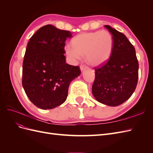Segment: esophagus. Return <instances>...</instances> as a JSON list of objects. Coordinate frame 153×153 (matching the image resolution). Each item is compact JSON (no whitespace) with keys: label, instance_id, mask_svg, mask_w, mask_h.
Wrapping results in <instances>:
<instances>
[{"label":"esophagus","instance_id":"obj_1","mask_svg":"<svg viewBox=\"0 0 153 153\" xmlns=\"http://www.w3.org/2000/svg\"><path fill=\"white\" fill-rule=\"evenodd\" d=\"M80 70L82 71H84V70H85V69H87V68H88V67L87 66H85V65H82V66H80Z\"/></svg>","mask_w":153,"mask_h":153}]
</instances>
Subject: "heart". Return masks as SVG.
I'll return each instance as SVG.
<instances>
[{"label":"heart","mask_w":153,"mask_h":153,"mask_svg":"<svg viewBox=\"0 0 153 153\" xmlns=\"http://www.w3.org/2000/svg\"><path fill=\"white\" fill-rule=\"evenodd\" d=\"M71 44L64 48L71 61H79L85 54L88 63L99 66L109 59L114 48V39L107 30L95 31L78 34L72 39Z\"/></svg>","instance_id":"b5f03b06"}]
</instances>
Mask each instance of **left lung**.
<instances>
[{
	"label": "left lung",
	"instance_id": "obj_1",
	"mask_svg": "<svg viewBox=\"0 0 153 153\" xmlns=\"http://www.w3.org/2000/svg\"><path fill=\"white\" fill-rule=\"evenodd\" d=\"M104 27L112 35L114 48L108 61L94 68L92 92L98 102L116 106L128 100L135 91L138 62L135 49L126 36L109 25Z\"/></svg>",
	"mask_w": 153,
	"mask_h": 153
}]
</instances>
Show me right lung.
Returning <instances> with one entry per match:
<instances>
[{
	"instance_id": "obj_1",
	"label": "right lung",
	"mask_w": 153,
	"mask_h": 153,
	"mask_svg": "<svg viewBox=\"0 0 153 153\" xmlns=\"http://www.w3.org/2000/svg\"><path fill=\"white\" fill-rule=\"evenodd\" d=\"M72 33L52 25L41 27L27 44L23 62L22 85L31 102L43 110L65 102L72 80L80 75L78 66L66 63L64 47Z\"/></svg>"
}]
</instances>
